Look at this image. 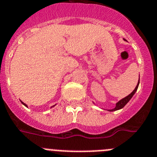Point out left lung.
<instances>
[{"label":"left lung","mask_w":157,"mask_h":157,"mask_svg":"<svg viewBox=\"0 0 157 157\" xmlns=\"http://www.w3.org/2000/svg\"><path fill=\"white\" fill-rule=\"evenodd\" d=\"M139 81H140V79H139L138 84H137V86H136L135 89L133 90V91L131 92V93L129 94V95H127L126 97H125V98H123V99H121V100H120L119 102H118V103H116V107H114V109H112V110H109V111H117V110H119V109H122V107H124V106H125V105H126V103H127L128 102H129V100H130V99H131V98L133 97V95H134V94H135L136 91H137V88H138Z\"/></svg>","instance_id":"left-lung-1"}]
</instances>
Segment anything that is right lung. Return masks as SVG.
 I'll use <instances>...</instances> for the list:
<instances>
[{
	"instance_id": "add662e5",
	"label": "right lung",
	"mask_w": 157,
	"mask_h": 157,
	"mask_svg": "<svg viewBox=\"0 0 157 157\" xmlns=\"http://www.w3.org/2000/svg\"><path fill=\"white\" fill-rule=\"evenodd\" d=\"M22 103H23V104H24V106H26V107H27V105H26V104H25V103H23V102H22Z\"/></svg>"
}]
</instances>
